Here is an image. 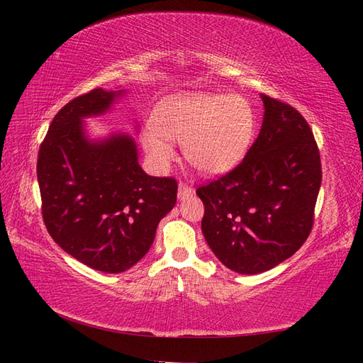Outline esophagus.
<instances>
[{
	"mask_svg": "<svg viewBox=\"0 0 363 363\" xmlns=\"http://www.w3.org/2000/svg\"><path fill=\"white\" fill-rule=\"evenodd\" d=\"M191 195H194V189H191L189 184L181 182L179 187H177V198H179V199H187Z\"/></svg>",
	"mask_w": 363,
	"mask_h": 363,
	"instance_id": "1",
	"label": "esophagus"
}]
</instances>
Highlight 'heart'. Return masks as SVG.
Here are the masks:
<instances>
[{"label": "heart", "instance_id": "obj_1", "mask_svg": "<svg viewBox=\"0 0 363 363\" xmlns=\"http://www.w3.org/2000/svg\"><path fill=\"white\" fill-rule=\"evenodd\" d=\"M152 128L142 140L146 152L159 165L173 159L168 142H182L189 164L204 174L233 169L248 151L254 135V113L238 95L195 94L176 96L162 104Z\"/></svg>", "mask_w": 363, "mask_h": 363}]
</instances>
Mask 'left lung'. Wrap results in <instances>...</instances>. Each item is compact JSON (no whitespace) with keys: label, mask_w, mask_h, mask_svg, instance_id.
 Returning a JSON list of instances; mask_svg holds the SVG:
<instances>
[{"label":"left lung","mask_w":363,"mask_h":363,"mask_svg":"<svg viewBox=\"0 0 363 363\" xmlns=\"http://www.w3.org/2000/svg\"><path fill=\"white\" fill-rule=\"evenodd\" d=\"M262 99L264 123L243 160L196 189L207 245L223 265L242 274L264 273L303 246L321 186L309 123L281 99Z\"/></svg>","instance_id":"8db88e82"}]
</instances>
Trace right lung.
<instances>
[{
	"instance_id": "obj_1",
	"label": "right lung",
	"mask_w": 363,
	"mask_h": 363,
	"mask_svg": "<svg viewBox=\"0 0 363 363\" xmlns=\"http://www.w3.org/2000/svg\"><path fill=\"white\" fill-rule=\"evenodd\" d=\"M115 91L94 89L67 103L40 143L37 179L52 240L98 272L121 273L151 248L176 204L174 177L148 176L128 135L91 143L81 118L109 109Z\"/></svg>"
}]
</instances>
